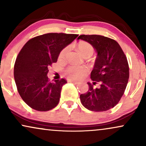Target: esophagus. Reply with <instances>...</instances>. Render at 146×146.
I'll list each match as a JSON object with an SVG mask.
<instances>
[{
  "label": "esophagus",
  "instance_id": "34e87169",
  "mask_svg": "<svg viewBox=\"0 0 146 146\" xmlns=\"http://www.w3.org/2000/svg\"><path fill=\"white\" fill-rule=\"evenodd\" d=\"M68 82H73V83H75V84H78V83H79L78 81L75 80H73V79H68Z\"/></svg>",
  "mask_w": 146,
  "mask_h": 146
}]
</instances>
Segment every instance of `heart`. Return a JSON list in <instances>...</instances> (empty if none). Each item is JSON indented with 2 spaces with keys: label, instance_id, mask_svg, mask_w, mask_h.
I'll return each mask as SVG.
<instances>
[{
  "label": "heart",
  "instance_id": "1",
  "mask_svg": "<svg viewBox=\"0 0 146 146\" xmlns=\"http://www.w3.org/2000/svg\"><path fill=\"white\" fill-rule=\"evenodd\" d=\"M79 52L84 57L90 56L94 52V47L92 45L87 42H80L77 45ZM68 52V47H64L60 53L59 58L61 59L64 58ZM86 71V68L84 66H70L66 68V72L68 76L73 78H79L82 76L85 72Z\"/></svg>",
  "mask_w": 146,
  "mask_h": 146
}]
</instances>
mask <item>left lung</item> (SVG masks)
Returning <instances> with one entry per match:
<instances>
[{
    "label": "left lung",
    "instance_id": "8db88e82",
    "mask_svg": "<svg viewBox=\"0 0 146 146\" xmlns=\"http://www.w3.org/2000/svg\"><path fill=\"white\" fill-rule=\"evenodd\" d=\"M82 39L92 45L97 53L90 78L101 86L94 88L88 82L89 89L80 95L82 104L88 110L105 111L120 101L127 86L129 67L127 58L117 41L101 35H80Z\"/></svg>",
    "mask_w": 146,
    "mask_h": 146
}]
</instances>
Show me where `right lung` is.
<instances>
[{
    "instance_id": "right-lung-1",
    "label": "right lung",
    "mask_w": 146,
    "mask_h": 146,
    "mask_svg": "<svg viewBox=\"0 0 146 146\" xmlns=\"http://www.w3.org/2000/svg\"><path fill=\"white\" fill-rule=\"evenodd\" d=\"M78 35L47 33L30 39L17 55L14 79L19 94L25 103L36 111H46L57 106L61 90L66 80L51 82L48 66L57 62L60 52Z\"/></svg>"
}]
</instances>
